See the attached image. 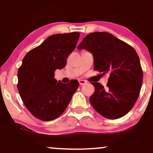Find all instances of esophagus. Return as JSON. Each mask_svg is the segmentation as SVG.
<instances>
[{"mask_svg":"<svg viewBox=\"0 0 153 153\" xmlns=\"http://www.w3.org/2000/svg\"><path fill=\"white\" fill-rule=\"evenodd\" d=\"M78 82H79V84H80V85H84V84H85L86 83V81H85V80H78Z\"/></svg>","mask_w":153,"mask_h":153,"instance_id":"34e87169","label":"esophagus"}]
</instances>
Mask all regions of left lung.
Instances as JSON below:
<instances>
[{
  "label": "left lung",
  "instance_id": "8db88e82",
  "mask_svg": "<svg viewBox=\"0 0 153 153\" xmlns=\"http://www.w3.org/2000/svg\"><path fill=\"white\" fill-rule=\"evenodd\" d=\"M78 50L91 52L95 71L109 75L106 88L92 82L95 92L90 103L94 109L109 119L127 114L136 103L143 83V71L134 49L110 33L98 31L87 35Z\"/></svg>",
  "mask_w": 153,
  "mask_h": 153
}]
</instances>
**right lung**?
Segmentation results:
<instances>
[{
    "label": "right lung",
    "instance_id": "obj_1",
    "mask_svg": "<svg viewBox=\"0 0 153 153\" xmlns=\"http://www.w3.org/2000/svg\"><path fill=\"white\" fill-rule=\"evenodd\" d=\"M79 37V32L51 35L23 59L17 74V88L26 108L36 118L57 119L78 89V80L64 84L54 77L56 70L65 67L68 56L75 48Z\"/></svg>",
    "mask_w": 153,
    "mask_h": 153
}]
</instances>
